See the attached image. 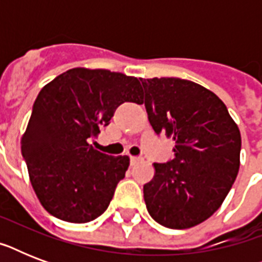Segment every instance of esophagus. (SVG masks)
<instances>
[{
    "label": "esophagus",
    "mask_w": 262,
    "mask_h": 262,
    "mask_svg": "<svg viewBox=\"0 0 262 262\" xmlns=\"http://www.w3.org/2000/svg\"><path fill=\"white\" fill-rule=\"evenodd\" d=\"M144 159L143 158H137V156H130V164L132 166H136V164L143 163Z\"/></svg>",
    "instance_id": "1"
}]
</instances>
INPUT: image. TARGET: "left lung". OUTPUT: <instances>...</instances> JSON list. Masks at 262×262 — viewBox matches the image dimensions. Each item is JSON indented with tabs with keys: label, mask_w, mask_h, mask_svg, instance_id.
Segmentation results:
<instances>
[{
	"label": "left lung",
	"mask_w": 262,
	"mask_h": 262,
	"mask_svg": "<svg viewBox=\"0 0 262 262\" xmlns=\"http://www.w3.org/2000/svg\"><path fill=\"white\" fill-rule=\"evenodd\" d=\"M140 80L152 129L175 143L171 162L154 163L145 205L164 227H194L219 209L235 181L241 132L226 104L203 85L175 77Z\"/></svg>",
	"instance_id": "obj_1"
}]
</instances>
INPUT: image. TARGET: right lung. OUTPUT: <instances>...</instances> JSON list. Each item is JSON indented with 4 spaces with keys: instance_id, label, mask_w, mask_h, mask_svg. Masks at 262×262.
<instances>
[{
    "instance_id": "1",
    "label": "right lung",
    "mask_w": 262,
    "mask_h": 262,
    "mask_svg": "<svg viewBox=\"0 0 262 262\" xmlns=\"http://www.w3.org/2000/svg\"><path fill=\"white\" fill-rule=\"evenodd\" d=\"M136 77L107 69L73 68L40 90L21 136L31 185L49 213L88 223L106 211L129 156H108L90 141L125 102L141 104Z\"/></svg>"
}]
</instances>
